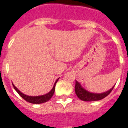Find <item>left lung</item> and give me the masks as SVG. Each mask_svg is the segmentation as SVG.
Here are the masks:
<instances>
[{
	"instance_id": "8db88e82",
	"label": "left lung",
	"mask_w": 128,
	"mask_h": 128,
	"mask_svg": "<svg viewBox=\"0 0 128 128\" xmlns=\"http://www.w3.org/2000/svg\"><path fill=\"white\" fill-rule=\"evenodd\" d=\"M114 88V86L110 90H107L105 92H102V93H93V92H88L86 90H85L84 88L82 87L80 84L76 80L74 89L76 94L80 100L84 101H99V100H101V99L105 98V96H107L110 92H112V90H113Z\"/></svg>"
}]
</instances>
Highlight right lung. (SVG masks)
Segmentation results:
<instances>
[{
    "mask_svg": "<svg viewBox=\"0 0 128 128\" xmlns=\"http://www.w3.org/2000/svg\"><path fill=\"white\" fill-rule=\"evenodd\" d=\"M59 78H58L56 80V81L54 83V85L52 89L48 93H47L46 94H44V95H40V96H28V95H26V94H23L19 90H18V88L12 84V86L14 87V90H16V92H18V94L23 98V99H25V101L29 102V103H34V104H40V103H44L47 102L48 101H49L50 99H51L52 96H53L54 93V91H55V86L56 82H58Z\"/></svg>",
    "mask_w": 128,
    "mask_h": 128,
    "instance_id": "add662e5",
    "label": "right lung"
}]
</instances>
